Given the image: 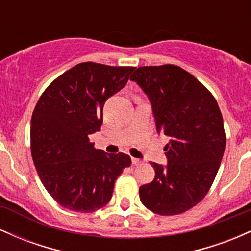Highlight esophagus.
Wrapping results in <instances>:
<instances>
[{
  "label": "esophagus",
  "mask_w": 251,
  "mask_h": 251,
  "mask_svg": "<svg viewBox=\"0 0 251 251\" xmlns=\"http://www.w3.org/2000/svg\"><path fill=\"white\" fill-rule=\"evenodd\" d=\"M143 162L140 159H137V158H132V164H133V165H140V164H142Z\"/></svg>",
  "instance_id": "34e87169"
}]
</instances>
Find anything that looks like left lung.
I'll return each instance as SVG.
<instances>
[{"label": "left lung", "instance_id": "8db88e82", "mask_svg": "<svg viewBox=\"0 0 251 251\" xmlns=\"http://www.w3.org/2000/svg\"><path fill=\"white\" fill-rule=\"evenodd\" d=\"M149 98L155 129L165 134L168 165L151 163L155 176L139 188L140 201L154 214L178 215L205 197L220 169L226 132L212 94L175 65L145 66L129 77Z\"/></svg>", "mask_w": 251, "mask_h": 251}]
</instances>
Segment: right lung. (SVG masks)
<instances>
[{"label":"right lung","mask_w":251,"mask_h":251,"mask_svg":"<svg viewBox=\"0 0 251 251\" xmlns=\"http://www.w3.org/2000/svg\"><path fill=\"white\" fill-rule=\"evenodd\" d=\"M134 67L82 62L48 86L31 116L30 149L43 186L63 208L93 212L111 201L114 181L131 165L125 153L94 149L102 108Z\"/></svg>","instance_id":"1"}]
</instances>
